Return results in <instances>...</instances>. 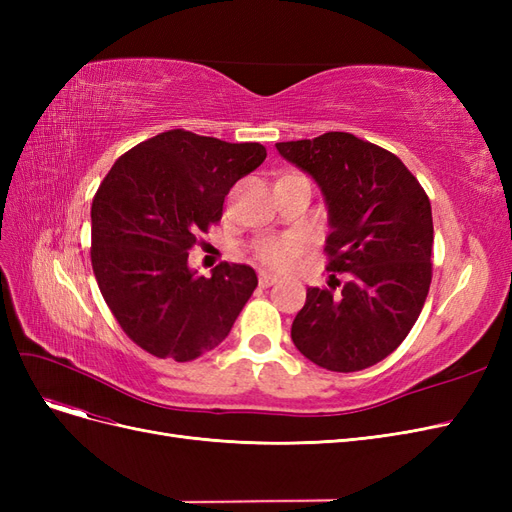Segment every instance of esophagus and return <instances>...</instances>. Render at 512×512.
<instances>
[{
  "label": "esophagus",
  "mask_w": 512,
  "mask_h": 512,
  "mask_svg": "<svg viewBox=\"0 0 512 512\" xmlns=\"http://www.w3.org/2000/svg\"><path fill=\"white\" fill-rule=\"evenodd\" d=\"M258 282H260L262 288L273 286V284L277 282V275L271 273V271H260V273H258Z\"/></svg>",
  "instance_id": "esophagus-1"
}]
</instances>
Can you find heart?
<instances>
[{"instance_id": "obj_1", "label": "heart", "mask_w": 512, "mask_h": 512, "mask_svg": "<svg viewBox=\"0 0 512 512\" xmlns=\"http://www.w3.org/2000/svg\"><path fill=\"white\" fill-rule=\"evenodd\" d=\"M301 252L299 237H280L265 239L256 245V256L271 267H286L292 258Z\"/></svg>"}]
</instances>
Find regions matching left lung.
Masks as SVG:
<instances>
[{
	"instance_id": "1",
	"label": "left lung",
	"mask_w": 512,
	"mask_h": 512,
	"mask_svg": "<svg viewBox=\"0 0 512 512\" xmlns=\"http://www.w3.org/2000/svg\"><path fill=\"white\" fill-rule=\"evenodd\" d=\"M275 147L320 188L331 228L324 247L329 271L346 273L337 294L307 288L292 322V342L331 371L348 374L376 365L404 342L427 299L429 198L391 151L348 132Z\"/></svg>"
}]
</instances>
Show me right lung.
<instances>
[{
  "instance_id": "1",
  "label": "right lung",
  "mask_w": 512,
  "mask_h": 512,
  "mask_svg": "<svg viewBox=\"0 0 512 512\" xmlns=\"http://www.w3.org/2000/svg\"><path fill=\"white\" fill-rule=\"evenodd\" d=\"M267 158L260 143L168 130L121 156L91 205V267L121 329L179 363L222 344L258 286L247 265L190 269L198 230L220 222L224 198Z\"/></svg>"
}]
</instances>
